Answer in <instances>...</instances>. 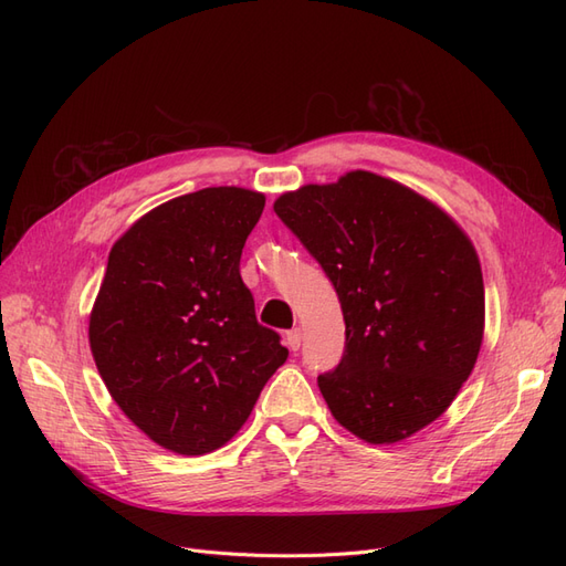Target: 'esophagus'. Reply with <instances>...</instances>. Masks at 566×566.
I'll return each instance as SVG.
<instances>
[{"mask_svg":"<svg viewBox=\"0 0 566 566\" xmlns=\"http://www.w3.org/2000/svg\"><path fill=\"white\" fill-rule=\"evenodd\" d=\"M285 345H287L290 349H293V352H297L300 345H302V331H300V328L287 331V333H285Z\"/></svg>","mask_w":566,"mask_h":566,"instance_id":"obj_1","label":"esophagus"}]
</instances>
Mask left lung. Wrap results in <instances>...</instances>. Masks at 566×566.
<instances>
[{
  "label": "left lung",
  "instance_id": "8db88e82",
  "mask_svg": "<svg viewBox=\"0 0 566 566\" xmlns=\"http://www.w3.org/2000/svg\"><path fill=\"white\" fill-rule=\"evenodd\" d=\"M273 210L345 316V352L318 375L335 420L370 443L437 420L482 347L484 281L468 235L430 200L361 169L285 193Z\"/></svg>",
  "mask_w": 566,
  "mask_h": 566
}]
</instances>
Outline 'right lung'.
Listing matches in <instances>:
<instances>
[{"label":"right lung","mask_w":566,"mask_h":566,"mask_svg":"<svg viewBox=\"0 0 566 566\" xmlns=\"http://www.w3.org/2000/svg\"><path fill=\"white\" fill-rule=\"evenodd\" d=\"M262 210V193L202 188L144 214L108 254L94 361L123 413L175 453L224 447L287 358L241 279Z\"/></svg>","instance_id":"obj_1"}]
</instances>
